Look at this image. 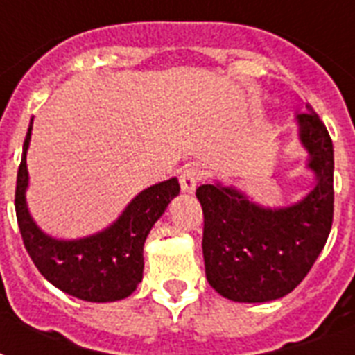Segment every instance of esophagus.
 Returning <instances> with one entry per match:
<instances>
[{
  "mask_svg": "<svg viewBox=\"0 0 355 355\" xmlns=\"http://www.w3.org/2000/svg\"><path fill=\"white\" fill-rule=\"evenodd\" d=\"M204 173L202 169L197 168V166H187L186 169L180 175V187H182L184 193H193L197 189L198 182L202 180Z\"/></svg>",
  "mask_w": 355,
  "mask_h": 355,
  "instance_id": "esophagus-1",
  "label": "esophagus"
}]
</instances>
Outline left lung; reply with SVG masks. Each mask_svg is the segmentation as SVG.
I'll return each mask as SVG.
<instances>
[{"label":"left lung","mask_w":355,"mask_h":355,"mask_svg":"<svg viewBox=\"0 0 355 355\" xmlns=\"http://www.w3.org/2000/svg\"><path fill=\"white\" fill-rule=\"evenodd\" d=\"M306 109L295 122L315 182L297 202L262 206L220 182L197 189L207 282L230 301L284 297L306 277L327 244L334 218V146L324 123Z\"/></svg>","instance_id":"8db88e82"}]
</instances>
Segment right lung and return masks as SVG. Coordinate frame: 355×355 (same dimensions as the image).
Masks as SVG:
<instances>
[{"mask_svg": "<svg viewBox=\"0 0 355 355\" xmlns=\"http://www.w3.org/2000/svg\"><path fill=\"white\" fill-rule=\"evenodd\" d=\"M33 120L23 142L16 182V217L23 244L43 277L62 292L89 302L129 297L142 282L144 243L166 207L180 193L177 177L138 193L102 232L80 239H56L34 223L27 206V151Z\"/></svg>", "mask_w": 355, "mask_h": 355, "instance_id": "1", "label": "right lung"}]
</instances>
